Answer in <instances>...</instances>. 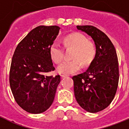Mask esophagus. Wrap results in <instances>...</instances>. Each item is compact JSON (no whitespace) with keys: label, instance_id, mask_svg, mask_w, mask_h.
<instances>
[{"label":"esophagus","instance_id":"34e87169","mask_svg":"<svg viewBox=\"0 0 129 129\" xmlns=\"http://www.w3.org/2000/svg\"><path fill=\"white\" fill-rule=\"evenodd\" d=\"M61 78H65V77H67V75H61Z\"/></svg>","mask_w":129,"mask_h":129}]
</instances>
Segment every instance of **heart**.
<instances>
[{
  "mask_svg": "<svg viewBox=\"0 0 129 129\" xmlns=\"http://www.w3.org/2000/svg\"><path fill=\"white\" fill-rule=\"evenodd\" d=\"M66 49H74L71 57L73 59L64 61L57 67L59 73L70 75L78 72L82 68L89 66L96 55V48L93 43L89 41L85 35L81 34H73L66 37L63 40ZM52 61L59 64L64 58V48L58 42H54L49 49Z\"/></svg>",
  "mask_w": 129,
  "mask_h": 129,
  "instance_id": "b5f03b06",
  "label": "heart"
}]
</instances>
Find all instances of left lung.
Masks as SVG:
<instances>
[{"mask_svg": "<svg viewBox=\"0 0 129 129\" xmlns=\"http://www.w3.org/2000/svg\"><path fill=\"white\" fill-rule=\"evenodd\" d=\"M94 41L96 55L84 73L72 77L78 105L85 111L97 113L107 108L114 99L118 85L117 54L107 35L93 26H77Z\"/></svg>", "mask_w": 129, "mask_h": 129, "instance_id": "8db88e82", "label": "left lung"}]
</instances>
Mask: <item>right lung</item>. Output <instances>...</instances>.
<instances>
[{
    "label": "right lung",
    "instance_id": "add662e5",
    "mask_svg": "<svg viewBox=\"0 0 129 129\" xmlns=\"http://www.w3.org/2000/svg\"><path fill=\"white\" fill-rule=\"evenodd\" d=\"M57 26H39L18 44L13 54L9 83L14 99L27 112L39 114L52 104L60 75H47L55 70L50 47L59 31Z\"/></svg>",
    "mask_w": 129,
    "mask_h": 129
}]
</instances>
